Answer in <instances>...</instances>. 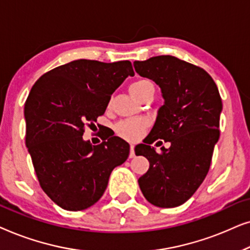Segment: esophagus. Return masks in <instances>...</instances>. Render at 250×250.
I'll return each instance as SVG.
<instances>
[{"label": "esophagus", "mask_w": 250, "mask_h": 250, "mask_svg": "<svg viewBox=\"0 0 250 250\" xmlns=\"http://www.w3.org/2000/svg\"><path fill=\"white\" fill-rule=\"evenodd\" d=\"M134 157H135L134 146L131 145V146H129V158H134Z\"/></svg>", "instance_id": "obj_1"}]
</instances>
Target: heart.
Here are the masks:
<instances>
[{
	"label": "heart",
	"instance_id": "b5f03b06",
	"mask_svg": "<svg viewBox=\"0 0 250 250\" xmlns=\"http://www.w3.org/2000/svg\"><path fill=\"white\" fill-rule=\"evenodd\" d=\"M148 91H153V85L148 80H139L129 86V92L136 99L141 97ZM149 127V121L146 118H133L124 119L117 123L115 126V131L118 136L128 140V141H136L145 134L146 129Z\"/></svg>",
	"mask_w": 250,
	"mask_h": 250
}]
</instances>
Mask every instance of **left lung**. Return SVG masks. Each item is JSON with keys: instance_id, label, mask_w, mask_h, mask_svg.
Returning <instances> with one entry per match:
<instances>
[{"instance_id": "8db88e82", "label": "left lung", "mask_w": 250, "mask_h": 250, "mask_svg": "<svg viewBox=\"0 0 250 250\" xmlns=\"http://www.w3.org/2000/svg\"><path fill=\"white\" fill-rule=\"evenodd\" d=\"M133 64L140 76L159 85L165 99L145 143L135 146L136 156L150 163L139 179L140 189L157 207H177L192 197L209 170L220 138V92L206 70L176 57L158 56ZM158 138L170 142V148L160 153L151 148Z\"/></svg>"}]
</instances>
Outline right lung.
Masks as SVG:
<instances>
[{"label":"right lung","mask_w":250,"mask_h":250,"mask_svg":"<svg viewBox=\"0 0 250 250\" xmlns=\"http://www.w3.org/2000/svg\"><path fill=\"white\" fill-rule=\"evenodd\" d=\"M127 76H134L128 60H75L42 75L27 97L26 146L41 188L63 209L94 205L112 169L127 159L128 143L111 133L98 146L82 138Z\"/></svg>","instance_id":"right-lung-1"}]
</instances>
